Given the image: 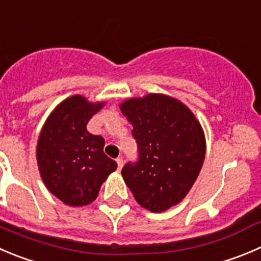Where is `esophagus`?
<instances>
[{"instance_id":"1","label":"esophagus","mask_w":261,"mask_h":261,"mask_svg":"<svg viewBox=\"0 0 261 261\" xmlns=\"http://www.w3.org/2000/svg\"><path fill=\"white\" fill-rule=\"evenodd\" d=\"M116 163H118V169H121V166H123V164H124L123 158H118V159H116Z\"/></svg>"}]
</instances>
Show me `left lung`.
Returning <instances> with one entry per match:
<instances>
[{
  "label": "left lung",
  "instance_id": "8db88e82",
  "mask_svg": "<svg viewBox=\"0 0 261 261\" xmlns=\"http://www.w3.org/2000/svg\"><path fill=\"white\" fill-rule=\"evenodd\" d=\"M132 123L137 160L121 169L141 206L161 213L183 200L205 159L202 128L190 109L164 95L132 98L120 105Z\"/></svg>",
  "mask_w": 261,
  "mask_h": 261
}]
</instances>
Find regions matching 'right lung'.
I'll return each mask as SVG.
<instances>
[{
  "instance_id": "right-lung-1",
  "label": "right lung",
  "mask_w": 261,
  "mask_h": 261,
  "mask_svg": "<svg viewBox=\"0 0 261 261\" xmlns=\"http://www.w3.org/2000/svg\"><path fill=\"white\" fill-rule=\"evenodd\" d=\"M102 105L71 96L55 109L39 135L37 161L42 179L69 206L95 201L101 185L116 169L115 161L103 152L105 140L87 130Z\"/></svg>"
}]
</instances>
